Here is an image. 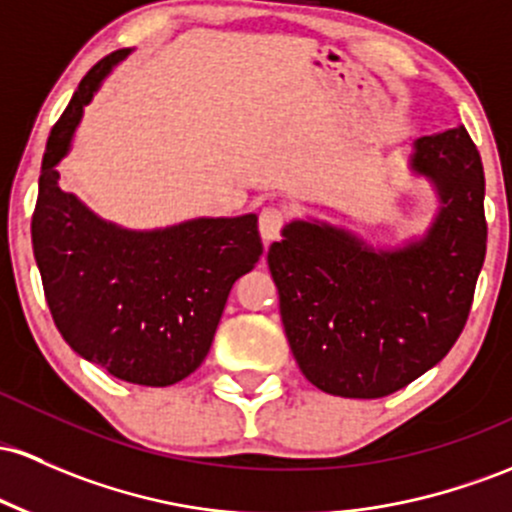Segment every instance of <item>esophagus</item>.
Returning a JSON list of instances; mask_svg holds the SVG:
<instances>
[{"label":"esophagus","instance_id":"obj_1","mask_svg":"<svg viewBox=\"0 0 512 512\" xmlns=\"http://www.w3.org/2000/svg\"><path fill=\"white\" fill-rule=\"evenodd\" d=\"M284 211L282 209H274V206H267L260 213V235L265 243H272V240L279 238L284 226Z\"/></svg>","mask_w":512,"mask_h":512}]
</instances>
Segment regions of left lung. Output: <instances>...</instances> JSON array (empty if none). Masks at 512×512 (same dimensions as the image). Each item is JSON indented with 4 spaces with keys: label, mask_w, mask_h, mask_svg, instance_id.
Returning a JSON list of instances; mask_svg holds the SVG:
<instances>
[{
    "label": "left lung",
    "mask_w": 512,
    "mask_h": 512,
    "mask_svg": "<svg viewBox=\"0 0 512 512\" xmlns=\"http://www.w3.org/2000/svg\"><path fill=\"white\" fill-rule=\"evenodd\" d=\"M408 172L437 209L428 228L374 245L306 216L282 228L267 265L299 369L320 391L381 398L452 350L486 257L484 165L462 123L413 140Z\"/></svg>",
    "instance_id": "left-lung-1"
}]
</instances>
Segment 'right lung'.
<instances>
[{"instance_id": "1", "label": "right lung", "mask_w": 512, "mask_h": 512, "mask_svg": "<svg viewBox=\"0 0 512 512\" xmlns=\"http://www.w3.org/2000/svg\"><path fill=\"white\" fill-rule=\"evenodd\" d=\"M133 48L84 75L50 131L31 223L33 257L60 335L116 379L170 386L204 362L235 279L262 255L257 213L136 230L60 187L84 106Z\"/></svg>"}]
</instances>
